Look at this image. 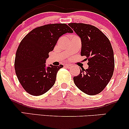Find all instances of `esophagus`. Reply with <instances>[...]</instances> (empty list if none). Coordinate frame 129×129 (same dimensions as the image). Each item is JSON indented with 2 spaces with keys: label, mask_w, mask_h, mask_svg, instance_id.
<instances>
[{
  "label": "esophagus",
  "mask_w": 129,
  "mask_h": 129,
  "mask_svg": "<svg viewBox=\"0 0 129 129\" xmlns=\"http://www.w3.org/2000/svg\"><path fill=\"white\" fill-rule=\"evenodd\" d=\"M65 66H66V67L69 68V69H70V68H71V67H72V65H70V64H69V63H67V64H66V65H65Z\"/></svg>",
  "instance_id": "1"
}]
</instances>
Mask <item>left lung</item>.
<instances>
[{"mask_svg": "<svg viewBox=\"0 0 129 129\" xmlns=\"http://www.w3.org/2000/svg\"><path fill=\"white\" fill-rule=\"evenodd\" d=\"M81 40L82 56H86L88 68L82 69L73 77L75 85L88 95L101 92L112 78L114 71L113 51L107 36L96 26L82 23H70Z\"/></svg>", "mask_w": 129, "mask_h": 129, "instance_id": "obj_1", "label": "left lung"}]
</instances>
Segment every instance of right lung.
I'll return each instance as SVG.
<instances>
[{
  "instance_id": "add662e5",
  "label": "right lung",
  "mask_w": 129,
  "mask_h": 129,
  "mask_svg": "<svg viewBox=\"0 0 129 129\" xmlns=\"http://www.w3.org/2000/svg\"><path fill=\"white\" fill-rule=\"evenodd\" d=\"M73 33L66 23H53L37 27L24 37L16 51L14 69L17 78L26 92L40 96L54 85L56 75L62 65L46 66L48 53L59 38Z\"/></svg>"
}]
</instances>
